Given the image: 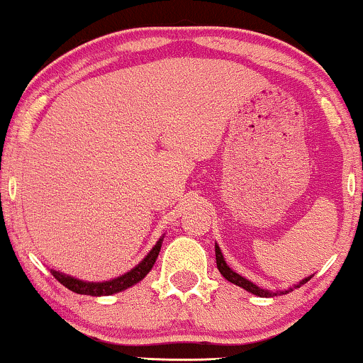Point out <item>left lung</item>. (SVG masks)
I'll return each instance as SVG.
<instances>
[{"mask_svg": "<svg viewBox=\"0 0 363 363\" xmlns=\"http://www.w3.org/2000/svg\"><path fill=\"white\" fill-rule=\"evenodd\" d=\"M215 256H216V268H218V272L223 274L225 280H228L230 283H234V285H237V286H242L244 290L251 291V294L257 295V297H273V295H277V294H272V291H268V290H264V289H259V286L254 285L252 281L245 280V278L240 277L239 273L232 272V269L227 266V262H225L223 256H222V251H220L218 245H215ZM306 281H309V278H306V280H302L301 283H298L297 286L303 285V283H306ZM290 290H291V289H290ZM280 294H283V291H280ZM286 294H289V291H286Z\"/></svg>", "mask_w": 363, "mask_h": 363, "instance_id": "1", "label": "left lung"}]
</instances>
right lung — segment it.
<instances>
[{"instance_id": "right-lung-1", "label": "right lung", "mask_w": 363, "mask_h": 363, "mask_svg": "<svg viewBox=\"0 0 363 363\" xmlns=\"http://www.w3.org/2000/svg\"><path fill=\"white\" fill-rule=\"evenodd\" d=\"M160 247H162V239L158 240V242L155 244V247L148 252V256L145 257V259L141 261L136 268H133L131 272L123 274V277H118V278H114V280H109V281L90 283V281L77 280V278H73V277H66V274H62L60 272H54V269H51V273H52V277L61 283V285H65L66 289L74 291V294L91 295V297L112 295V294H118V291H121V290H126V289H129V286L135 285V283L143 280V278L148 274L150 269L153 268V264H155L158 252H160Z\"/></svg>"}]
</instances>
